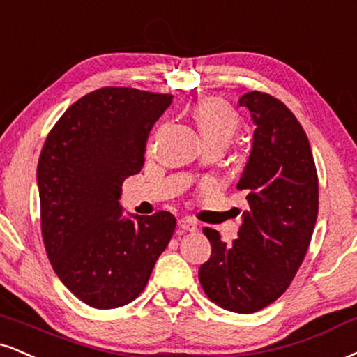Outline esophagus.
<instances>
[{"instance_id":"esophagus-1","label":"esophagus","mask_w":357,"mask_h":357,"mask_svg":"<svg viewBox=\"0 0 357 357\" xmlns=\"http://www.w3.org/2000/svg\"><path fill=\"white\" fill-rule=\"evenodd\" d=\"M178 226L181 227L183 231H190V233H195V231H197L196 221L191 220V218H181V220L178 221Z\"/></svg>"}]
</instances>
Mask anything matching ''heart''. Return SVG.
Masks as SVG:
<instances>
[{
    "instance_id": "obj_1",
    "label": "heart",
    "mask_w": 357,
    "mask_h": 357,
    "mask_svg": "<svg viewBox=\"0 0 357 357\" xmlns=\"http://www.w3.org/2000/svg\"><path fill=\"white\" fill-rule=\"evenodd\" d=\"M192 118L199 128L204 141L220 139L227 144L239 126L238 114L229 105L221 100H203L192 108Z\"/></svg>"
}]
</instances>
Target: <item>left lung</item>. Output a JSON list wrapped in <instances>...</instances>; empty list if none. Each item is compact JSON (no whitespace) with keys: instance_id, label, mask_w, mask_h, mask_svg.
I'll return each mask as SVG.
<instances>
[{"instance_id":"8db88e82","label":"left lung","mask_w":357,"mask_h":357,"mask_svg":"<svg viewBox=\"0 0 357 357\" xmlns=\"http://www.w3.org/2000/svg\"><path fill=\"white\" fill-rule=\"evenodd\" d=\"M238 102L255 124L251 153L236 184L248 208L233 244L221 241L216 229H203L213 251L199 268V282L218 306L251 314L276 301L301 266L319 186L306 132L284 102L259 91Z\"/></svg>"}]
</instances>
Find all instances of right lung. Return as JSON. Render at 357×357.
Here are the masks:
<instances>
[{"label": "right lung", "instance_id": "right-lung-1", "mask_svg": "<svg viewBox=\"0 0 357 357\" xmlns=\"http://www.w3.org/2000/svg\"><path fill=\"white\" fill-rule=\"evenodd\" d=\"M171 94L101 88L64 111L38 161L41 233L54 273L96 309L135 301L174 233L176 218L123 216V181L139 173L144 146Z\"/></svg>", "mask_w": 357, "mask_h": 357}]
</instances>
